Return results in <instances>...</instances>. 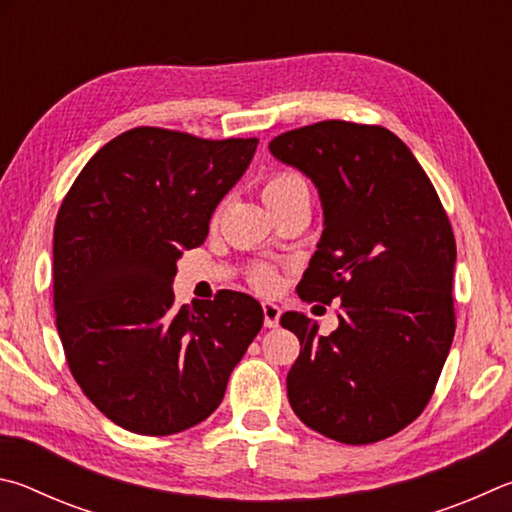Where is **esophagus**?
<instances>
[{"label": "esophagus", "instance_id": "34e87169", "mask_svg": "<svg viewBox=\"0 0 512 512\" xmlns=\"http://www.w3.org/2000/svg\"><path fill=\"white\" fill-rule=\"evenodd\" d=\"M263 315H265V326H267V328H276V326H279L281 308L276 306V303L265 301V303H263Z\"/></svg>", "mask_w": 512, "mask_h": 512}]
</instances>
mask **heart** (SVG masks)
I'll return each instance as SVG.
<instances>
[{"instance_id":"1","label":"heart","mask_w":512,"mask_h":512,"mask_svg":"<svg viewBox=\"0 0 512 512\" xmlns=\"http://www.w3.org/2000/svg\"><path fill=\"white\" fill-rule=\"evenodd\" d=\"M301 186H306V182H303L299 175L288 173V170H279V173H272L270 177L265 179L263 186H261V195H263L265 204L270 206L272 202L281 200V197H285L292 191H297V188H301ZM251 283H254L258 290H270L272 285L276 283V274H274L272 267L258 265L256 270L251 272Z\"/></svg>"}]
</instances>
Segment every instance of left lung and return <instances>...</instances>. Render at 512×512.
<instances>
[{
  "mask_svg": "<svg viewBox=\"0 0 512 512\" xmlns=\"http://www.w3.org/2000/svg\"><path fill=\"white\" fill-rule=\"evenodd\" d=\"M270 150L319 188V249L303 301H342L328 337L303 312L281 326L301 342L288 398L333 441L369 445L423 414L450 353L456 240L434 184L382 125L319 121L274 137Z\"/></svg>",
  "mask_w": 512,
  "mask_h": 512,
  "instance_id": "1",
  "label": "left lung"
}]
</instances>
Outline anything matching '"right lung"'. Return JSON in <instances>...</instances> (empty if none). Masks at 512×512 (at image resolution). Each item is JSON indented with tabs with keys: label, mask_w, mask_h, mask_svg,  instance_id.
<instances>
[{
	"label": "right lung",
	"mask_w": 512,
	"mask_h": 512,
	"mask_svg": "<svg viewBox=\"0 0 512 512\" xmlns=\"http://www.w3.org/2000/svg\"><path fill=\"white\" fill-rule=\"evenodd\" d=\"M258 139L132 128L96 152L53 227V308L69 371L123 429L170 436L202 423L263 328L249 294L177 306L182 249L245 173Z\"/></svg>",
	"instance_id": "right-lung-1"
}]
</instances>
